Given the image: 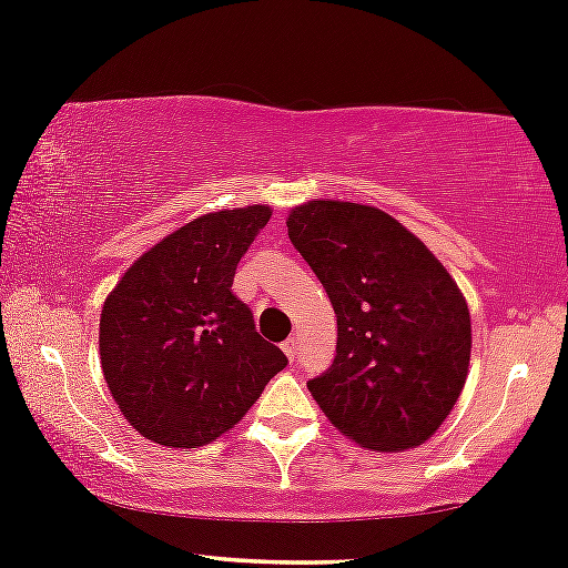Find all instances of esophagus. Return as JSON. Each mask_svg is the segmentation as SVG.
Returning <instances> with one entry per match:
<instances>
[{"instance_id": "obj_1", "label": "esophagus", "mask_w": 568, "mask_h": 568, "mask_svg": "<svg viewBox=\"0 0 568 568\" xmlns=\"http://www.w3.org/2000/svg\"><path fill=\"white\" fill-rule=\"evenodd\" d=\"M283 351H285V355H288L291 364H294V361L298 358V339H296V336H291V339L283 342Z\"/></svg>"}]
</instances>
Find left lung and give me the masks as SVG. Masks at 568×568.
<instances>
[{
    "label": "left lung",
    "mask_w": 568,
    "mask_h": 568,
    "mask_svg": "<svg viewBox=\"0 0 568 568\" xmlns=\"http://www.w3.org/2000/svg\"><path fill=\"white\" fill-rule=\"evenodd\" d=\"M288 236L336 313V355L307 383L342 434L372 450L420 445L450 415L471 353L466 298L396 217L369 204H298Z\"/></svg>",
    "instance_id": "obj_1"
}]
</instances>
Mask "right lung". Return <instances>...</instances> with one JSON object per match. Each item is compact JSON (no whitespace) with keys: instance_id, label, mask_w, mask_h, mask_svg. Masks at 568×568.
Segmentation results:
<instances>
[{"instance_id":"obj_1","label":"right lung","mask_w":568,"mask_h":568,"mask_svg":"<svg viewBox=\"0 0 568 568\" xmlns=\"http://www.w3.org/2000/svg\"><path fill=\"white\" fill-rule=\"evenodd\" d=\"M270 217L264 204L196 217L142 253L104 298V379L151 442L210 445L288 364L232 294L236 264Z\"/></svg>"}]
</instances>
